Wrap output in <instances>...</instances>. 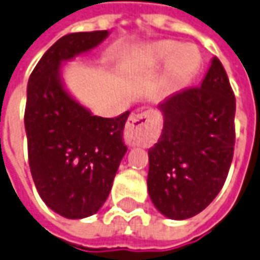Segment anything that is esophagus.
<instances>
[{"instance_id":"34e87169","label":"esophagus","mask_w":260,"mask_h":260,"mask_svg":"<svg viewBox=\"0 0 260 260\" xmlns=\"http://www.w3.org/2000/svg\"><path fill=\"white\" fill-rule=\"evenodd\" d=\"M159 131V116L155 112H141L132 114L126 121L123 138L129 146L146 145Z\"/></svg>"}]
</instances>
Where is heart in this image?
Segmentation results:
<instances>
[{"instance_id": "heart-1", "label": "heart", "mask_w": 260, "mask_h": 260, "mask_svg": "<svg viewBox=\"0 0 260 260\" xmlns=\"http://www.w3.org/2000/svg\"><path fill=\"white\" fill-rule=\"evenodd\" d=\"M195 49L189 45H182L175 41H158L148 45L146 56L155 63L168 62L167 75L172 82H181L195 71L198 65Z\"/></svg>"}]
</instances>
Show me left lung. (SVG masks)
Listing matches in <instances>:
<instances>
[{
	"mask_svg": "<svg viewBox=\"0 0 260 260\" xmlns=\"http://www.w3.org/2000/svg\"><path fill=\"white\" fill-rule=\"evenodd\" d=\"M164 129L148 151V192L155 208L183 220L216 198L234 158V91L222 63L212 58L197 88L183 89L158 105Z\"/></svg>",
	"mask_w": 260,
	"mask_h": 260,
	"instance_id": "8db88e82",
	"label": "left lung"
}]
</instances>
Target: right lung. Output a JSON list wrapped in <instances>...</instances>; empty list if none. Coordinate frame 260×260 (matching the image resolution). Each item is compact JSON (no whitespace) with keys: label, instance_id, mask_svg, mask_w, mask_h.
<instances>
[{"label":"right lung","instance_id":"1","mask_svg":"<svg viewBox=\"0 0 260 260\" xmlns=\"http://www.w3.org/2000/svg\"><path fill=\"white\" fill-rule=\"evenodd\" d=\"M108 31L63 35L42 55L26 86L24 123L34 183L49 209L67 219L100 211L126 153L123 126L129 111L102 118L75 100L63 65L107 40Z\"/></svg>","mask_w":260,"mask_h":260}]
</instances>
